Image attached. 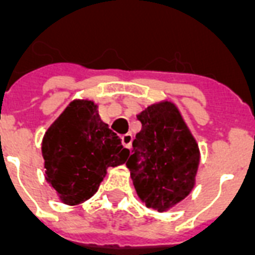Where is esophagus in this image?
Here are the masks:
<instances>
[{"label":"esophagus","instance_id":"1","mask_svg":"<svg viewBox=\"0 0 255 255\" xmlns=\"http://www.w3.org/2000/svg\"><path fill=\"white\" fill-rule=\"evenodd\" d=\"M122 143L124 147H127L129 149L131 147V143H132V135H129V133H126V135H123L122 136Z\"/></svg>","mask_w":255,"mask_h":255}]
</instances>
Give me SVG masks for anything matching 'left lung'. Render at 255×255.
Instances as JSON below:
<instances>
[{
	"mask_svg": "<svg viewBox=\"0 0 255 255\" xmlns=\"http://www.w3.org/2000/svg\"><path fill=\"white\" fill-rule=\"evenodd\" d=\"M136 117L142 129L133 139L127 168L142 202L165 212L191 192L199 149L172 102L154 104Z\"/></svg>",
	"mask_w": 255,
	"mask_h": 255,
	"instance_id": "obj_1",
	"label": "left lung"
}]
</instances>
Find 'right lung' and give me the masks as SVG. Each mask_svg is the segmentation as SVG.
Instances as JSON below:
<instances>
[{
	"label": "right lung",
	"mask_w": 255,
	"mask_h": 255,
	"mask_svg": "<svg viewBox=\"0 0 255 255\" xmlns=\"http://www.w3.org/2000/svg\"><path fill=\"white\" fill-rule=\"evenodd\" d=\"M46 180L67 205L94 195L109 166L124 164L129 150L100 119L89 100L72 101L42 140Z\"/></svg>",
	"instance_id": "add662e5"
}]
</instances>
